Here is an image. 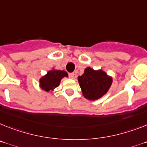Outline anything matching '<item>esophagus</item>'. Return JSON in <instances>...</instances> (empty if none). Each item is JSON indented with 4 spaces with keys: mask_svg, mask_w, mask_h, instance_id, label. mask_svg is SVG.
<instances>
[{
    "mask_svg": "<svg viewBox=\"0 0 147 147\" xmlns=\"http://www.w3.org/2000/svg\"><path fill=\"white\" fill-rule=\"evenodd\" d=\"M69 78H71V79H74V78H75V73H70Z\"/></svg>",
    "mask_w": 147,
    "mask_h": 147,
    "instance_id": "34e87169",
    "label": "esophagus"
}]
</instances>
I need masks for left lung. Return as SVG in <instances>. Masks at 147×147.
I'll use <instances>...</instances> for the list:
<instances>
[{
    "label": "left lung",
    "instance_id": "obj_1",
    "mask_svg": "<svg viewBox=\"0 0 147 147\" xmlns=\"http://www.w3.org/2000/svg\"><path fill=\"white\" fill-rule=\"evenodd\" d=\"M78 81L84 96L89 100H96L108 92L111 86L112 78L102 69L87 67L83 75L78 76Z\"/></svg>",
    "mask_w": 147,
    "mask_h": 147
}]
</instances>
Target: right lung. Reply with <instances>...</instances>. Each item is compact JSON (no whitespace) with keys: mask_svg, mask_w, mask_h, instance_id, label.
<instances>
[{"mask_svg":"<svg viewBox=\"0 0 147 147\" xmlns=\"http://www.w3.org/2000/svg\"><path fill=\"white\" fill-rule=\"evenodd\" d=\"M68 77V74L66 71L63 70H50L47 72L45 76L40 78L39 80V87L43 90L47 92L52 91L54 89L57 87L60 83V81L63 78Z\"/></svg>","mask_w":147,"mask_h":147,"instance_id":"1","label":"right lung"}]
</instances>
